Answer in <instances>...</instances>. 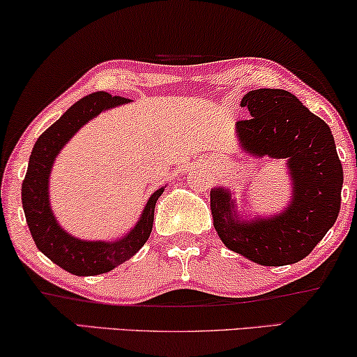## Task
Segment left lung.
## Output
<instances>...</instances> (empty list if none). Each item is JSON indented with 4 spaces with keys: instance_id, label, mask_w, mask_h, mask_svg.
Listing matches in <instances>:
<instances>
[{
    "instance_id": "obj_1",
    "label": "left lung",
    "mask_w": 357,
    "mask_h": 357,
    "mask_svg": "<svg viewBox=\"0 0 357 357\" xmlns=\"http://www.w3.org/2000/svg\"><path fill=\"white\" fill-rule=\"evenodd\" d=\"M249 119L236 124L249 154L287 159L294 198L280 215L241 223L225 188L211 190L213 225L225 246L261 266L302 261L335 225L341 208L342 165L328 124L297 96L277 88L244 95ZM234 208V206H233Z\"/></svg>"
}]
</instances>
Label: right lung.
<instances>
[{
	"label": "right lung",
	"mask_w": 357,
	"mask_h": 357,
	"mask_svg": "<svg viewBox=\"0 0 357 357\" xmlns=\"http://www.w3.org/2000/svg\"><path fill=\"white\" fill-rule=\"evenodd\" d=\"M128 101V98L113 96L106 91L86 95L85 98L72 105L52 126L40 134L31 152L29 167L22 180L21 190L27 226L37 249L73 275H98L109 272L119 264L131 259L151 236L155 202L164 188L152 193L136 228L121 241H113V243H105V241L95 243V241L72 238L57 225L49 205V174L59 151L86 121H90L101 111Z\"/></svg>",
	"instance_id": "obj_1"
}]
</instances>
